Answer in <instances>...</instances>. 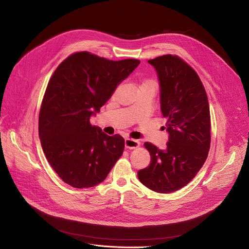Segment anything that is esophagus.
<instances>
[{
    "mask_svg": "<svg viewBox=\"0 0 249 249\" xmlns=\"http://www.w3.org/2000/svg\"><path fill=\"white\" fill-rule=\"evenodd\" d=\"M139 145H140V143L138 142V140H134V139H130V138L125 139V147L127 149H136L139 147Z\"/></svg>",
    "mask_w": 249,
    "mask_h": 249,
    "instance_id": "1",
    "label": "esophagus"
}]
</instances>
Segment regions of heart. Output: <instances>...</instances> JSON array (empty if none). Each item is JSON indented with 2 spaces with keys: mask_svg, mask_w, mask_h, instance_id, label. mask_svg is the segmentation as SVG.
<instances>
[{
  "mask_svg": "<svg viewBox=\"0 0 249 249\" xmlns=\"http://www.w3.org/2000/svg\"><path fill=\"white\" fill-rule=\"evenodd\" d=\"M148 82H151V81H148Z\"/></svg>",
  "mask_w": 249,
  "mask_h": 249,
  "instance_id": "obj_1",
  "label": "heart"
}]
</instances>
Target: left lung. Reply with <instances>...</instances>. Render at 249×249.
I'll list each match as a JSON object with an SVG mask.
<instances>
[{"instance_id": "left-lung-1", "label": "left lung", "mask_w": 249, "mask_h": 249, "mask_svg": "<svg viewBox=\"0 0 249 249\" xmlns=\"http://www.w3.org/2000/svg\"><path fill=\"white\" fill-rule=\"evenodd\" d=\"M157 72L160 105L167 119V148L145 143L150 165L138 171L140 182L150 190L168 194L185 187L205 164L211 145L208 96L192 67L176 55L148 60Z\"/></svg>"}]
</instances>
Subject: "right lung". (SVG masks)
Listing matches in <instances>:
<instances>
[{"mask_svg": "<svg viewBox=\"0 0 249 249\" xmlns=\"http://www.w3.org/2000/svg\"><path fill=\"white\" fill-rule=\"evenodd\" d=\"M139 63L81 52L53 72L39 111L38 136L49 163L64 183L76 189L94 187L122 156L124 139L103 133L90 118Z\"/></svg>", "mask_w": 249, "mask_h": 249, "instance_id": "obj_1", "label": "right lung"}]
</instances>
